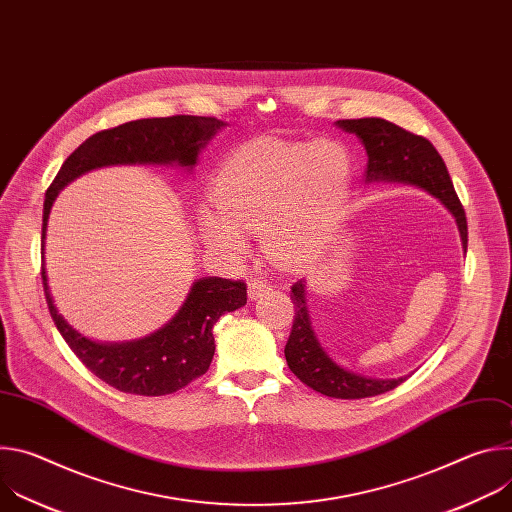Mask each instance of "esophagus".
Returning <instances> with one entry per match:
<instances>
[{
    "label": "esophagus",
    "instance_id": "obj_1",
    "mask_svg": "<svg viewBox=\"0 0 512 512\" xmlns=\"http://www.w3.org/2000/svg\"><path fill=\"white\" fill-rule=\"evenodd\" d=\"M269 289H271V283H269L267 279L255 277V279H251V283H249V298H251V300H257V298H261L263 294H267Z\"/></svg>",
    "mask_w": 512,
    "mask_h": 512
}]
</instances>
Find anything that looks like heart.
Returning <instances> with one entry per match:
<instances>
[{
    "label": "heart",
    "instance_id": "1",
    "mask_svg": "<svg viewBox=\"0 0 512 512\" xmlns=\"http://www.w3.org/2000/svg\"><path fill=\"white\" fill-rule=\"evenodd\" d=\"M352 158L342 143L255 141L216 172L218 210L202 206L204 243L231 259L247 253V235H263L269 257L283 265L316 259L348 200Z\"/></svg>",
    "mask_w": 512,
    "mask_h": 512
}]
</instances>
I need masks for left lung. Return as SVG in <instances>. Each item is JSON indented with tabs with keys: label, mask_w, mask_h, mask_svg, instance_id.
<instances>
[{
	"label": "left lung",
	"mask_w": 512,
	"mask_h": 512,
	"mask_svg": "<svg viewBox=\"0 0 512 512\" xmlns=\"http://www.w3.org/2000/svg\"><path fill=\"white\" fill-rule=\"evenodd\" d=\"M336 125L348 133H354L362 141L364 150H367V182L387 180L413 184L440 198L442 204L454 214L466 249L468 223L464 206L454 190L442 156L437 154L429 139L379 117L340 119ZM291 302H294L296 316L285 344V360L291 373L304 385L326 397L364 399L393 391L405 381L367 379L340 369L324 352L312 330L306 308V285L302 279L291 285Z\"/></svg>",
	"instance_id": "1"
}]
</instances>
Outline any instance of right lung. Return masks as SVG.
<instances>
[{"label": "right lung", "instance_id": "right-lung-1", "mask_svg": "<svg viewBox=\"0 0 512 512\" xmlns=\"http://www.w3.org/2000/svg\"><path fill=\"white\" fill-rule=\"evenodd\" d=\"M225 123L216 117L172 115L137 119L103 129L83 141L72 152L46 190L42 212V253L48 214L60 188L81 174L113 164H180L192 168L204 143ZM42 263V285L50 316L85 367L121 393L160 397L170 395L202 377L214 356L212 328L223 314L247 304L243 279L206 277L198 279L172 318L156 334L125 344H97L72 330L58 314L46 283Z\"/></svg>", "mask_w": 512, "mask_h": 512}]
</instances>
